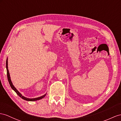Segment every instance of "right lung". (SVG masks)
I'll return each instance as SVG.
<instances>
[{"mask_svg": "<svg viewBox=\"0 0 121 121\" xmlns=\"http://www.w3.org/2000/svg\"><path fill=\"white\" fill-rule=\"evenodd\" d=\"M6 68H7V71L8 79V81H9V84H10L12 89H13V90L15 92H16V94L18 95H19L20 98H21L22 99H23V100H26V101H35L40 100V99L43 98L46 95V94H45V95L41 96V97H38V98H33V99H30V98H26L25 97H24V96H23L22 95H21L20 93L17 91V89L14 87V86L13 85V83H12V82L11 81V78H10V73H9V69H8V58L7 59V61H6Z\"/></svg>", "mask_w": 121, "mask_h": 121, "instance_id": "1", "label": "right lung"}]
</instances>
